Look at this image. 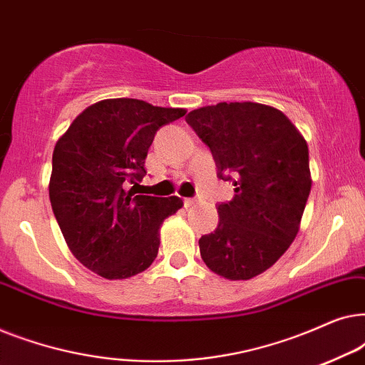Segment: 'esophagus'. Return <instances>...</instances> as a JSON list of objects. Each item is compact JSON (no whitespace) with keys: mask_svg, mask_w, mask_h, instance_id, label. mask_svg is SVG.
<instances>
[{"mask_svg":"<svg viewBox=\"0 0 365 365\" xmlns=\"http://www.w3.org/2000/svg\"><path fill=\"white\" fill-rule=\"evenodd\" d=\"M196 202H197L196 197H186V199H184V207H191Z\"/></svg>","mask_w":365,"mask_h":365,"instance_id":"34e87169","label":"esophagus"}]
</instances>
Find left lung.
<instances>
[{"label":"left lung","instance_id":"left-lung-1","mask_svg":"<svg viewBox=\"0 0 365 365\" xmlns=\"http://www.w3.org/2000/svg\"><path fill=\"white\" fill-rule=\"evenodd\" d=\"M186 121L236 192L217 206L216 231L199 239L201 257L217 276L247 281L297 236L312 186L307 143L282 111L251 101L194 109Z\"/></svg>","mask_w":365,"mask_h":365}]
</instances>
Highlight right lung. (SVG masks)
Here are the masks:
<instances>
[{
	"label": "right lung",
	"instance_id": "add662e5",
	"mask_svg": "<svg viewBox=\"0 0 365 365\" xmlns=\"http://www.w3.org/2000/svg\"><path fill=\"white\" fill-rule=\"evenodd\" d=\"M184 114L141 99H103L58 139L49 201L69 251L98 276L128 279L156 259L159 227L182 199L144 196L136 187L156 131Z\"/></svg>",
	"mask_w": 365,
	"mask_h": 365
}]
</instances>
